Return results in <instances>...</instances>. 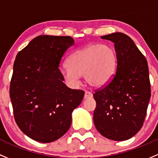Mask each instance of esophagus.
I'll return each mask as SVG.
<instances>
[{
  "label": "esophagus",
  "mask_w": 158,
  "mask_h": 158,
  "mask_svg": "<svg viewBox=\"0 0 158 158\" xmlns=\"http://www.w3.org/2000/svg\"><path fill=\"white\" fill-rule=\"evenodd\" d=\"M93 97V94H91L90 92H88V91H86L85 94H84V99H90Z\"/></svg>",
  "instance_id": "esophagus-1"
}]
</instances>
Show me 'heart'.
<instances>
[{"label": "heart", "instance_id": "1", "mask_svg": "<svg viewBox=\"0 0 158 158\" xmlns=\"http://www.w3.org/2000/svg\"><path fill=\"white\" fill-rule=\"evenodd\" d=\"M68 66L61 69V75L71 85L78 84L84 75L87 84L94 88H102L114 77L117 56L113 48L93 44L77 50L70 55Z\"/></svg>", "mask_w": 158, "mask_h": 158}]
</instances>
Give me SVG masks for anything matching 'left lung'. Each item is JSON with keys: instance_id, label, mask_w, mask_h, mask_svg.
Instances as JSON below:
<instances>
[{"instance_id": "obj_1", "label": "left lung", "mask_w": 158, "mask_h": 158, "mask_svg": "<svg viewBox=\"0 0 158 158\" xmlns=\"http://www.w3.org/2000/svg\"><path fill=\"white\" fill-rule=\"evenodd\" d=\"M114 43L117 68L113 80L94 94V122L106 139L126 141L142 127L151 97L148 62L133 40L122 32L101 36Z\"/></svg>"}]
</instances>
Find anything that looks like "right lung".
Returning <instances> with one entry per match:
<instances>
[{"mask_svg": "<svg viewBox=\"0 0 158 158\" xmlns=\"http://www.w3.org/2000/svg\"><path fill=\"white\" fill-rule=\"evenodd\" d=\"M74 45L70 36L39 35L16 57L10 87L14 118L26 135L39 142H52L64 135L73 110L84 98V91L63 83L58 68Z\"/></svg>", "mask_w": 158, "mask_h": 158, "instance_id": "obj_1", "label": "right lung"}]
</instances>
